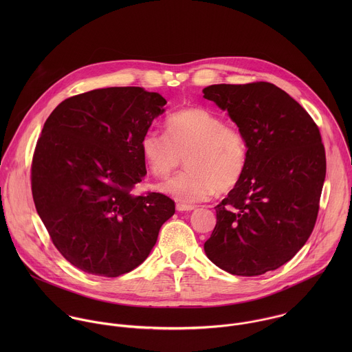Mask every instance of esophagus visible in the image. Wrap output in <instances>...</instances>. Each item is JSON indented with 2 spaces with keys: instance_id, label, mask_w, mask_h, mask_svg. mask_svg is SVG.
I'll return each instance as SVG.
<instances>
[{
  "instance_id": "obj_1",
  "label": "esophagus",
  "mask_w": 352,
  "mask_h": 352,
  "mask_svg": "<svg viewBox=\"0 0 352 352\" xmlns=\"http://www.w3.org/2000/svg\"><path fill=\"white\" fill-rule=\"evenodd\" d=\"M194 208H195L194 206H187V204H182V203H177V204H176V210L180 211V212H182V211H191V210H194Z\"/></svg>"
}]
</instances>
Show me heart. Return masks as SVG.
<instances>
[{"mask_svg": "<svg viewBox=\"0 0 352 352\" xmlns=\"http://www.w3.org/2000/svg\"><path fill=\"white\" fill-rule=\"evenodd\" d=\"M165 135L146 133L141 153L153 175L165 177L186 156L184 173L168 179L158 190L183 204L207 201L217 191L236 186L245 166V144L239 130L204 108H184L170 115Z\"/></svg>", "mask_w": 352, "mask_h": 352, "instance_id": "heart-1", "label": "heart"}]
</instances>
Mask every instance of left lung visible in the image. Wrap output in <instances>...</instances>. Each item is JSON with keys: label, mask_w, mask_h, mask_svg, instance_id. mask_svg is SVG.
Here are the masks:
<instances>
[{"label": "left lung", "mask_w": 352, "mask_h": 352, "mask_svg": "<svg viewBox=\"0 0 352 352\" xmlns=\"http://www.w3.org/2000/svg\"><path fill=\"white\" fill-rule=\"evenodd\" d=\"M203 94L228 112L247 148L240 180L215 206L206 256L240 276L276 270L305 245L317 219L327 172L318 127L270 82L217 84Z\"/></svg>", "instance_id": "1"}]
</instances>
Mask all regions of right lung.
<instances>
[{
    "label": "right lung",
    "instance_id": "add662e5",
    "mask_svg": "<svg viewBox=\"0 0 352 352\" xmlns=\"http://www.w3.org/2000/svg\"><path fill=\"white\" fill-rule=\"evenodd\" d=\"M166 100L140 87L95 89L62 101L32 158V197L55 248L78 270L107 278L149 256L175 201L131 194L146 175L141 141Z\"/></svg>",
    "mask_w": 352,
    "mask_h": 352
}]
</instances>
